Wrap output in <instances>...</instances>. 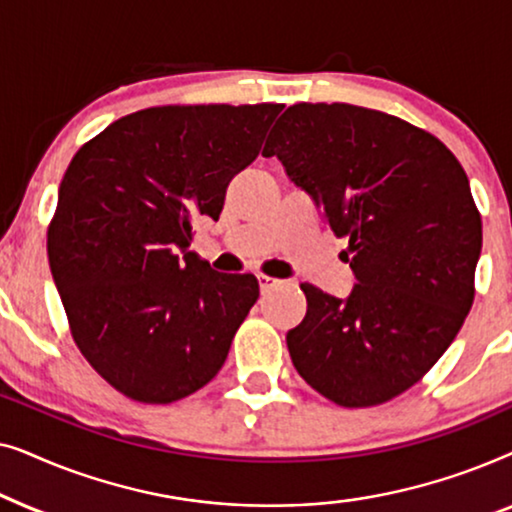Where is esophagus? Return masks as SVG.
<instances>
[{
  "instance_id": "34e87169",
  "label": "esophagus",
  "mask_w": 512,
  "mask_h": 512,
  "mask_svg": "<svg viewBox=\"0 0 512 512\" xmlns=\"http://www.w3.org/2000/svg\"><path fill=\"white\" fill-rule=\"evenodd\" d=\"M282 284L279 279L275 277H268V275H258V286H261V293H268L272 289H277V286Z\"/></svg>"
}]
</instances>
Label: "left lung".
Wrapping results in <instances>:
<instances>
[{"instance_id": "left-lung-1", "label": "left lung", "mask_w": 512, "mask_h": 512, "mask_svg": "<svg viewBox=\"0 0 512 512\" xmlns=\"http://www.w3.org/2000/svg\"><path fill=\"white\" fill-rule=\"evenodd\" d=\"M263 153L349 237L356 279L347 298L300 284L293 366L342 408L391 401L429 373L473 305L482 223L464 167L429 132L340 102L293 104Z\"/></svg>"}]
</instances>
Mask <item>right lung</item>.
I'll list each match as a JSON object with an SVG mask.
<instances>
[{
  "mask_svg": "<svg viewBox=\"0 0 512 512\" xmlns=\"http://www.w3.org/2000/svg\"><path fill=\"white\" fill-rule=\"evenodd\" d=\"M282 104L153 107L118 118L69 163L48 265L90 366L132 401L172 403L212 380L258 298L191 251Z\"/></svg>",
  "mask_w": 512,
  "mask_h": 512,
  "instance_id": "1",
  "label": "right lung"
}]
</instances>
